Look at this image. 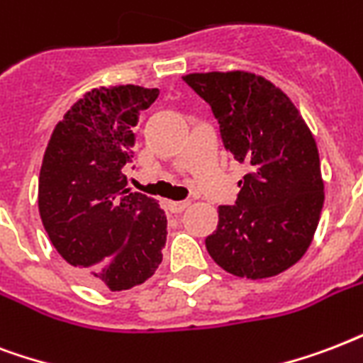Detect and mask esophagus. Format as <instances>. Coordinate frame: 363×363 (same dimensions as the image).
<instances>
[{
    "instance_id": "1",
    "label": "esophagus",
    "mask_w": 363,
    "mask_h": 363,
    "mask_svg": "<svg viewBox=\"0 0 363 363\" xmlns=\"http://www.w3.org/2000/svg\"><path fill=\"white\" fill-rule=\"evenodd\" d=\"M189 204H191L189 201H179V202L170 201L168 202V210H170L172 213H179V212H184L185 208H189Z\"/></svg>"
}]
</instances>
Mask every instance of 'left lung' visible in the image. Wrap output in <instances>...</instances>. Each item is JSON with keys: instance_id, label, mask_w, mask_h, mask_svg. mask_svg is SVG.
I'll use <instances>...</instances> for the list:
<instances>
[{"instance_id": "obj_1", "label": "left lung", "mask_w": 363, "mask_h": 363, "mask_svg": "<svg viewBox=\"0 0 363 363\" xmlns=\"http://www.w3.org/2000/svg\"><path fill=\"white\" fill-rule=\"evenodd\" d=\"M210 104L221 140L250 172L235 206H220L208 254L235 277H277L301 259L324 206L318 147L294 102L250 72L184 75Z\"/></svg>"}]
</instances>
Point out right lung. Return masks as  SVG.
<instances>
[{"label":"right lung","instance_id":"obj_1","mask_svg":"<svg viewBox=\"0 0 363 363\" xmlns=\"http://www.w3.org/2000/svg\"><path fill=\"white\" fill-rule=\"evenodd\" d=\"M159 89L100 86L55 126L39 172V216L56 252L81 277L111 291L155 274L167 244V216L126 189L134 126Z\"/></svg>","mask_w":363,"mask_h":363}]
</instances>
